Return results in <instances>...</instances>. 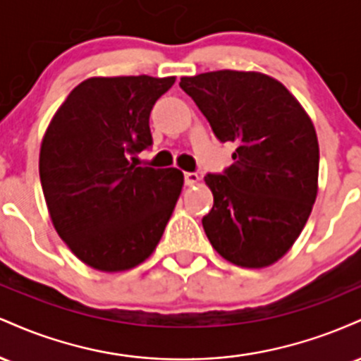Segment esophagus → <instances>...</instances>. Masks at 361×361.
Returning <instances> with one entry per match:
<instances>
[{
	"label": "esophagus",
	"mask_w": 361,
	"mask_h": 361,
	"mask_svg": "<svg viewBox=\"0 0 361 361\" xmlns=\"http://www.w3.org/2000/svg\"><path fill=\"white\" fill-rule=\"evenodd\" d=\"M198 181H200V176H198L197 173H185V183L188 186L197 185Z\"/></svg>",
	"instance_id": "obj_1"
}]
</instances>
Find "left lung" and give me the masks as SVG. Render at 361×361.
Segmentation results:
<instances>
[{"mask_svg": "<svg viewBox=\"0 0 361 361\" xmlns=\"http://www.w3.org/2000/svg\"><path fill=\"white\" fill-rule=\"evenodd\" d=\"M221 142H234V163L207 175L214 207L202 219L224 259L241 268L276 263L297 241L317 197L319 144L307 111L268 74L212 71L183 76Z\"/></svg>", "mask_w": 361, "mask_h": 361, "instance_id": "8db88e82", "label": "left lung"}]
</instances>
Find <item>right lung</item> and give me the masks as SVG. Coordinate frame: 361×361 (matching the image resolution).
Instances as JSON below:
<instances>
[{
	"instance_id": "obj_1",
	"label": "right lung",
	"mask_w": 361,
	"mask_h": 361,
	"mask_svg": "<svg viewBox=\"0 0 361 361\" xmlns=\"http://www.w3.org/2000/svg\"><path fill=\"white\" fill-rule=\"evenodd\" d=\"M175 80L88 78L45 130L39 171L49 215L62 241L94 270L126 271L146 261L175 210L183 173L128 159L152 144L149 115Z\"/></svg>"
}]
</instances>
